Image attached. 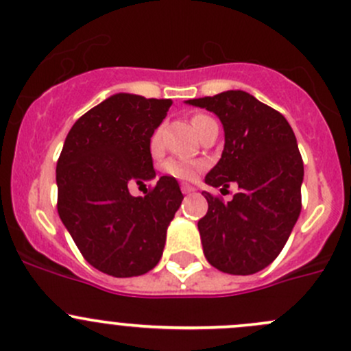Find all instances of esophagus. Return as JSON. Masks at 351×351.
<instances>
[{
    "mask_svg": "<svg viewBox=\"0 0 351 351\" xmlns=\"http://www.w3.org/2000/svg\"><path fill=\"white\" fill-rule=\"evenodd\" d=\"M182 191H183V193H193L195 186L188 185V183H182Z\"/></svg>",
    "mask_w": 351,
    "mask_h": 351,
    "instance_id": "obj_1",
    "label": "esophagus"
}]
</instances>
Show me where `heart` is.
Wrapping results in <instances>:
<instances>
[{
  "instance_id": "obj_1",
  "label": "heart",
  "mask_w": 351,
  "mask_h": 351,
  "mask_svg": "<svg viewBox=\"0 0 351 351\" xmlns=\"http://www.w3.org/2000/svg\"><path fill=\"white\" fill-rule=\"evenodd\" d=\"M205 119H208V116H204V114H197V116L191 117V124L197 129L204 123ZM160 146V131L154 132L153 138H151V147L153 149H158ZM205 168V165L202 161H193V160H178V158H173V160H168L165 165V171L168 175L176 176L180 180H193L202 169Z\"/></svg>"
}]
</instances>
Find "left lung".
<instances>
[{"mask_svg": "<svg viewBox=\"0 0 351 351\" xmlns=\"http://www.w3.org/2000/svg\"><path fill=\"white\" fill-rule=\"evenodd\" d=\"M186 104L217 114L223 124L222 158L205 183L239 185L230 202L204 191L208 212L198 230L206 261L227 274H256L281 254L301 213L304 166L296 136L281 112L243 90Z\"/></svg>", "mask_w": 351, "mask_h": 351, "instance_id": "1", "label": "left lung"}]
</instances>
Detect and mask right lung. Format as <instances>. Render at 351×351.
<instances>
[{"mask_svg":"<svg viewBox=\"0 0 351 351\" xmlns=\"http://www.w3.org/2000/svg\"><path fill=\"white\" fill-rule=\"evenodd\" d=\"M171 99L114 94L69 131L57 161V210L88 264L114 278L146 274L161 259L166 228L183 200L161 176L145 197L129 183L153 180L151 136Z\"/></svg>","mask_w":351,"mask_h":351,"instance_id":"obj_1","label":"right lung"}]
</instances>
